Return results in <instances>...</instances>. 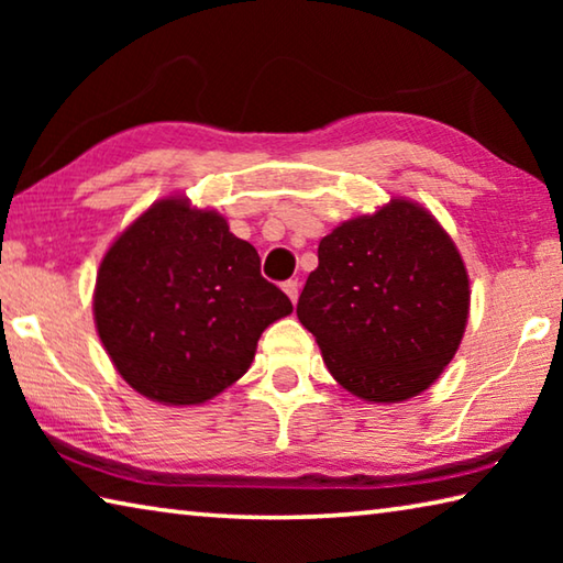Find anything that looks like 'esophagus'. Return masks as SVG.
I'll use <instances>...</instances> for the list:
<instances>
[{"label": "esophagus", "mask_w": 563, "mask_h": 563, "mask_svg": "<svg viewBox=\"0 0 563 563\" xmlns=\"http://www.w3.org/2000/svg\"><path fill=\"white\" fill-rule=\"evenodd\" d=\"M283 290H285V295H288L292 302H298V292H300V283L298 280H285L283 283Z\"/></svg>", "instance_id": "1"}]
</instances>
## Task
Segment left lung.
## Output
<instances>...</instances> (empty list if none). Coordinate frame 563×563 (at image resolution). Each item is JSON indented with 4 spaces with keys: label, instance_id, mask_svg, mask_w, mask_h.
<instances>
[{
    "label": "left lung",
    "instance_id": "left-lung-1",
    "mask_svg": "<svg viewBox=\"0 0 563 563\" xmlns=\"http://www.w3.org/2000/svg\"><path fill=\"white\" fill-rule=\"evenodd\" d=\"M466 316L460 251L405 198L322 238L298 300L330 375L367 402H402L430 387L460 347Z\"/></svg>",
    "mask_w": 563,
    "mask_h": 563
}]
</instances>
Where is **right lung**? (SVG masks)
Here are the masks:
<instances>
[{
    "label": "right lung",
    "instance_id": "1",
    "mask_svg": "<svg viewBox=\"0 0 563 563\" xmlns=\"http://www.w3.org/2000/svg\"><path fill=\"white\" fill-rule=\"evenodd\" d=\"M292 312L258 251L216 211L164 198L103 255L93 320L119 375L154 402L201 405L243 377L271 322Z\"/></svg>",
    "mask_w": 563,
    "mask_h": 563
}]
</instances>
